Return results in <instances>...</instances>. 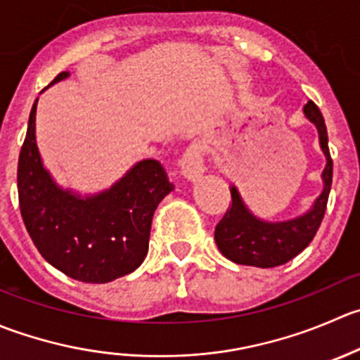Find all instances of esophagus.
Returning a JSON list of instances; mask_svg holds the SVG:
<instances>
[{"mask_svg":"<svg viewBox=\"0 0 360 360\" xmlns=\"http://www.w3.org/2000/svg\"><path fill=\"white\" fill-rule=\"evenodd\" d=\"M181 174L186 181L195 183L202 177V174L205 172L204 167V158H202V151L198 146H190V148L184 151V155L179 160Z\"/></svg>","mask_w":360,"mask_h":360,"instance_id":"1","label":"esophagus"}]
</instances>
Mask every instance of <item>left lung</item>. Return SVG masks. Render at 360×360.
<instances>
[{
	"instance_id": "left-lung-1",
	"label": "left lung",
	"mask_w": 360,
	"mask_h": 360,
	"mask_svg": "<svg viewBox=\"0 0 360 360\" xmlns=\"http://www.w3.org/2000/svg\"><path fill=\"white\" fill-rule=\"evenodd\" d=\"M302 112L306 120L316 127L320 149L326 156V169L322 170V191L315 198L311 207L302 214L281 221H267L250 211L239 190L232 184L230 186L232 205L226 209L221 221L216 225L214 240L223 257L236 264L262 269L287 264L311 243L322 223L330 184H333V160L329 153L327 128L322 112L313 102L306 103Z\"/></svg>"
}]
</instances>
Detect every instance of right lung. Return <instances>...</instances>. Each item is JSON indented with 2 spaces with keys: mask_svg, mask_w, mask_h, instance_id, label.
<instances>
[{
  "mask_svg": "<svg viewBox=\"0 0 360 360\" xmlns=\"http://www.w3.org/2000/svg\"><path fill=\"white\" fill-rule=\"evenodd\" d=\"M68 77L61 72L49 86ZM37 103L17 167L20 214L34 246L52 267L84 283L134 273L148 255L153 214L174 184L160 162L142 160L98 193L59 186L38 151Z\"/></svg>",
  "mask_w": 360,
  "mask_h": 360,
  "instance_id": "obj_1",
  "label": "right lung"
}]
</instances>
